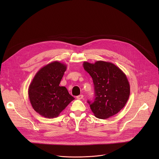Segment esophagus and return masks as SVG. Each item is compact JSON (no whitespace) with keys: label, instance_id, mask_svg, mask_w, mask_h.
<instances>
[{"label":"esophagus","instance_id":"1","mask_svg":"<svg viewBox=\"0 0 159 159\" xmlns=\"http://www.w3.org/2000/svg\"><path fill=\"white\" fill-rule=\"evenodd\" d=\"M83 97H84V96H83V95H79V96H77V97H76V98H77V99H82L83 98Z\"/></svg>","mask_w":159,"mask_h":159}]
</instances>
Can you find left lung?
Here are the masks:
<instances>
[{
	"label": "left lung",
	"mask_w": 159,
	"mask_h": 159,
	"mask_svg": "<svg viewBox=\"0 0 159 159\" xmlns=\"http://www.w3.org/2000/svg\"><path fill=\"white\" fill-rule=\"evenodd\" d=\"M84 70L93 80L96 98L90 105L94 116L107 119L120 112L126 104L130 86L125 74L114 63L102 60L83 63ZM88 103L90 104L89 101Z\"/></svg>",
	"instance_id": "obj_1"
}]
</instances>
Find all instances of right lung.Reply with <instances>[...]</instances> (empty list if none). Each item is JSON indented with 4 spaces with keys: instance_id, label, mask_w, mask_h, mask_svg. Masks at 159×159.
Returning a JSON list of instances; mask_svg holds the SVG:
<instances>
[{
    "instance_id": "add662e5",
    "label": "right lung",
    "mask_w": 159,
    "mask_h": 159,
    "mask_svg": "<svg viewBox=\"0 0 159 159\" xmlns=\"http://www.w3.org/2000/svg\"><path fill=\"white\" fill-rule=\"evenodd\" d=\"M67 65L58 61L43 66L37 72L28 88V97L34 110L47 118L58 117L75 98L59 84Z\"/></svg>"
}]
</instances>
